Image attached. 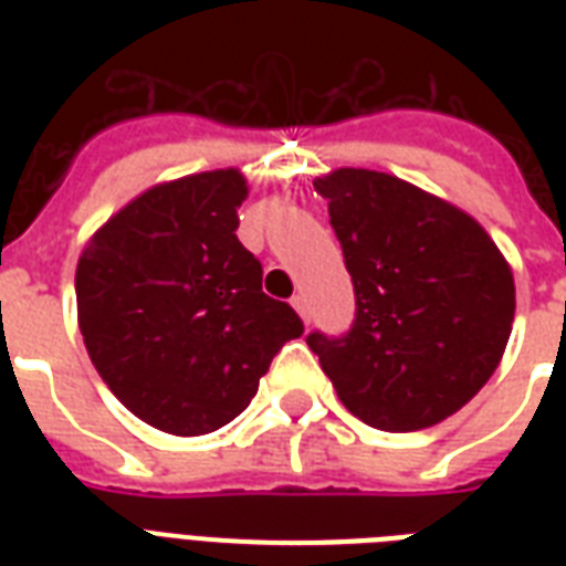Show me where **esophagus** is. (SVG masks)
<instances>
[{"label":"esophagus","mask_w":566,"mask_h":566,"mask_svg":"<svg viewBox=\"0 0 566 566\" xmlns=\"http://www.w3.org/2000/svg\"><path fill=\"white\" fill-rule=\"evenodd\" d=\"M291 305L296 308V314H300V317L308 323V300H305V296H293Z\"/></svg>","instance_id":"esophagus-1"}]
</instances>
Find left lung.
I'll list each match as a JSON object with an SVG mask.
<instances>
[{
	"label": "left lung",
	"instance_id": "left-lung-1",
	"mask_svg": "<svg viewBox=\"0 0 566 566\" xmlns=\"http://www.w3.org/2000/svg\"><path fill=\"white\" fill-rule=\"evenodd\" d=\"M355 287L344 337L311 332L340 402L373 429L417 431L464 408L500 367L514 275L455 205L376 170L314 181Z\"/></svg>",
	"mask_w": 566,
	"mask_h": 566
}]
</instances>
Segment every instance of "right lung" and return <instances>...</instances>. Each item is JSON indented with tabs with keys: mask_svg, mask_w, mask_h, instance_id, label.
Returning a JSON list of instances; mask_svg holds the SVG:
<instances>
[{
	"mask_svg": "<svg viewBox=\"0 0 566 566\" xmlns=\"http://www.w3.org/2000/svg\"><path fill=\"white\" fill-rule=\"evenodd\" d=\"M238 170L164 181L117 211L75 266L78 328L111 394L155 429L193 438L238 417L270 361L305 332L261 291L238 240Z\"/></svg>",
	"mask_w": 566,
	"mask_h": 566,
	"instance_id": "obj_1",
	"label": "right lung"
}]
</instances>
